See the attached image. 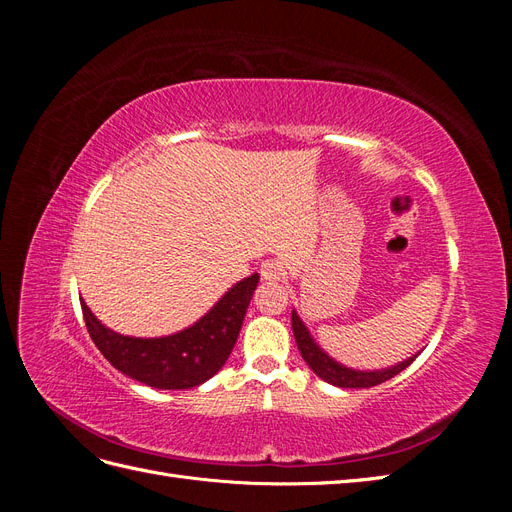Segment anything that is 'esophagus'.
Wrapping results in <instances>:
<instances>
[{"mask_svg":"<svg viewBox=\"0 0 512 512\" xmlns=\"http://www.w3.org/2000/svg\"><path fill=\"white\" fill-rule=\"evenodd\" d=\"M260 277L265 282H280L284 277V267L277 260H265L260 265Z\"/></svg>","mask_w":512,"mask_h":512,"instance_id":"1","label":"esophagus"}]
</instances>
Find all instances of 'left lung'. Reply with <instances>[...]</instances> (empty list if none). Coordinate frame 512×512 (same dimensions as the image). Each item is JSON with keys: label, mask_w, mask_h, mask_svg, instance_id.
I'll return each mask as SVG.
<instances>
[{"label": "left lung", "mask_w": 512, "mask_h": 512, "mask_svg": "<svg viewBox=\"0 0 512 512\" xmlns=\"http://www.w3.org/2000/svg\"><path fill=\"white\" fill-rule=\"evenodd\" d=\"M292 333H294V339H297V346H299L303 361L309 365V369H312L314 374L318 378H322L324 382H329L333 386H342V389H369V386H376V384L391 380L399 374V371H404L416 359V354H418L416 352L414 356H410V359L395 363V365L386 367V369H374V371L367 369V371H363V369H352V367L337 363L333 356L324 352L314 342L312 333L307 331L305 322L299 318L297 312H292Z\"/></svg>", "instance_id": "obj_1"}]
</instances>
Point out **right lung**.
<instances>
[{"label": "right lung", "instance_id": "1", "mask_svg": "<svg viewBox=\"0 0 512 512\" xmlns=\"http://www.w3.org/2000/svg\"><path fill=\"white\" fill-rule=\"evenodd\" d=\"M258 280V273L245 277L192 327L164 337L121 335L104 327L83 299L81 307L91 339L121 374L162 391L192 389L218 374L228 361Z\"/></svg>", "mask_w": 512, "mask_h": 512}]
</instances>
